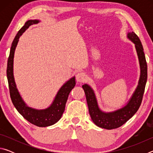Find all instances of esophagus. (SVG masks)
I'll list each match as a JSON object with an SVG mask.
<instances>
[{
    "label": "esophagus",
    "mask_w": 153,
    "mask_h": 153,
    "mask_svg": "<svg viewBox=\"0 0 153 153\" xmlns=\"http://www.w3.org/2000/svg\"><path fill=\"white\" fill-rule=\"evenodd\" d=\"M86 79V74L83 72H79V73H77L76 75V80L78 82H84Z\"/></svg>",
    "instance_id": "obj_1"
}]
</instances>
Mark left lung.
I'll return each instance as SVG.
<instances>
[{
	"label": "left lung",
	"mask_w": 153,
	"mask_h": 153,
	"mask_svg": "<svg viewBox=\"0 0 153 153\" xmlns=\"http://www.w3.org/2000/svg\"><path fill=\"white\" fill-rule=\"evenodd\" d=\"M127 37L135 45L140 67L138 84L128 103L123 107L112 112H104L98 107L97 98L92 88L87 84L82 86L92 120L97 126L104 129H112L120 128L127 122L138 110L144 92L147 81V64L144 49L138 36L134 32L128 33Z\"/></svg>",
	"instance_id": "left-lung-1"
}]
</instances>
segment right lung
Returning a JSON list of instances; mask_svg holds the SVG:
<instances>
[{"label":"right lung","instance_id":"right-lung-1","mask_svg":"<svg viewBox=\"0 0 153 153\" xmlns=\"http://www.w3.org/2000/svg\"><path fill=\"white\" fill-rule=\"evenodd\" d=\"M37 19L28 20L19 30L13 41L7 62V76L8 79L10 96L15 107L25 120L38 127H47L55 124L60 120L65 111V104L71 90L76 85L75 76L66 82L55 96L50 107L45 109H36L28 107L19 94L15 84L13 76V59L15 51L19 42V38L30 25L39 23Z\"/></svg>","mask_w":153,"mask_h":153}]
</instances>
